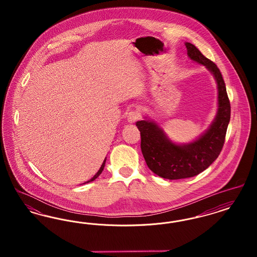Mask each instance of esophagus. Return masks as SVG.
<instances>
[{"label": "esophagus", "mask_w": 257, "mask_h": 257, "mask_svg": "<svg viewBox=\"0 0 257 257\" xmlns=\"http://www.w3.org/2000/svg\"><path fill=\"white\" fill-rule=\"evenodd\" d=\"M140 116H141V113L139 110H130L127 115V120H128V122L134 123L140 118Z\"/></svg>", "instance_id": "1"}]
</instances>
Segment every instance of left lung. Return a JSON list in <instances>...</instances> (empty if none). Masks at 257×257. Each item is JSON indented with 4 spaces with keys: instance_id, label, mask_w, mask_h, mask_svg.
Here are the masks:
<instances>
[{
    "instance_id": "8db88e82",
    "label": "left lung",
    "mask_w": 257,
    "mask_h": 257,
    "mask_svg": "<svg viewBox=\"0 0 257 257\" xmlns=\"http://www.w3.org/2000/svg\"><path fill=\"white\" fill-rule=\"evenodd\" d=\"M189 58L204 65L218 86V111L209 129L190 144L176 145L152 120H140L141 148L147 167L160 177L174 180L189 178L205 171L217 159L223 147L230 120V102L218 66L192 43H185Z\"/></svg>"
}]
</instances>
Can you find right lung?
Segmentation results:
<instances>
[{
    "instance_id": "right-lung-1",
    "label": "right lung",
    "mask_w": 257,
    "mask_h": 257,
    "mask_svg": "<svg viewBox=\"0 0 257 257\" xmlns=\"http://www.w3.org/2000/svg\"><path fill=\"white\" fill-rule=\"evenodd\" d=\"M105 163H106V159L104 160V162H103V164H102V166H101V168L99 169V171H97V173L90 179V180H88V181H86V183H88V182H91V181H93V180H95L96 178H97L98 176L102 173V171L104 170V168H105Z\"/></svg>"
}]
</instances>
